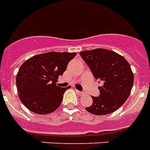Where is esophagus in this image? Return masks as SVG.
Wrapping results in <instances>:
<instances>
[{
	"label": "esophagus",
	"instance_id": "obj_1",
	"mask_svg": "<svg viewBox=\"0 0 150 150\" xmlns=\"http://www.w3.org/2000/svg\"><path fill=\"white\" fill-rule=\"evenodd\" d=\"M76 92H77L78 94L79 95H81V94H83V92H81V91H79V90H76Z\"/></svg>",
	"mask_w": 150,
	"mask_h": 150
}]
</instances>
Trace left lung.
<instances>
[{"mask_svg": "<svg viewBox=\"0 0 150 150\" xmlns=\"http://www.w3.org/2000/svg\"><path fill=\"white\" fill-rule=\"evenodd\" d=\"M96 80L103 81L98 88L100 94L92 96V105L86 111L103 115L115 112L124 104L130 95L134 76L129 64L115 52L96 48L79 53Z\"/></svg>", "mask_w": 150, "mask_h": 150, "instance_id": "obj_1", "label": "left lung"}]
</instances>
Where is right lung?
I'll list each match as a JSON object with an SVG mask.
<instances>
[{
  "label": "right lung",
  "mask_w": 150,
  "mask_h": 150,
  "mask_svg": "<svg viewBox=\"0 0 150 150\" xmlns=\"http://www.w3.org/2000/svg\"><path fill=\"white\" fill-rule=\"evenodd\" d=\"M75 52H47L31 57L19 69L16 85L18 96L24 106L37 114L55 111L62 102L63 95L70 86H57Z\"/></svg>",
  "instance_id": "add662e5"
}]
</instances>
